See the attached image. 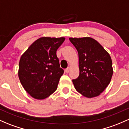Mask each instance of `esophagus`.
<instances>
[{
    "instance_id": "34e87169",
    "label": "esophagus",
    "mask_w": 129,
    "mask_h": 129,
    "mask_svg": "<svg viewBox=\"0 0 129 129\" xmlns=\"http://www.w3.org/2000/svg\"><path fill=\"white\" fill-rule=\"evenodd\" d=\"M70 67H68V68H67L66 69V70H65V72H66V74H68V73L70 72Z\"/></svg>"
}]
</instances>
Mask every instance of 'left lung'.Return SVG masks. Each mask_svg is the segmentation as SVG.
Returning a JSON list of instances; mask_svg holds the SVG:
<instances>
[{
    "mask_svg": "<svg viewBox=\"0 0 129 129\" xmlns=\"http://www.w3.org/2000/svg\"><path fill=\"white\" fill-rule=\"evenodd\" d=\"M69 40L78 53L80 75L72 80L75 89L88 98L98 96L112 78L113 69L110 55L92 38H70Z\"/></svg>",
    "mask_w": 129,
    "mask_h": 129,
    "instance_id": "left-lung-1",
    "label": "left lung"
}]
</instances>
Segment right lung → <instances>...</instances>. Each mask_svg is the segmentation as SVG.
<instances>
[{"label": "right lung", "instance_id": "1", "mask_svg": "<svg viewBox=\"0 0 129 129\" xmlns=\"http://www.w3.org/2000/svg\"><path fill=\"white\" fill-rule=\"evenodd\" d=\"M64 37H41L22 54L18 75L26 91L36 100H44L56 90L63 70L56 55Z\"/></svg>", "mask_w": 129, "mask_h": 129}]
</instances>
